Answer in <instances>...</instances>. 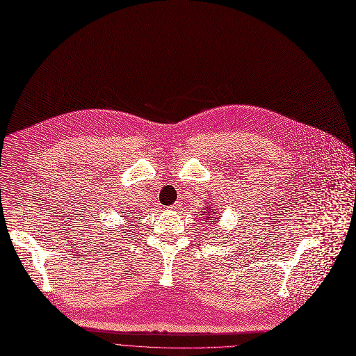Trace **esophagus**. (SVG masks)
I'll return each mask as SVG.
<instances>
[{
	"instance_id": "34e87169",
	"label": "esophagus",
	"mask_w": 356,
	"mask_h": 356,
	"mask_svg": "<svg viewBox=\"0 0 356 356\" xmlns=\"http://www.w3.org/2000/svg\"><path fill=\"white\" fill-rule=\"evenodd\" d=\"M169 208H170L172 211H177V209L180 208V204H179V202H175V204H173V205H170Z\"/></svg>"
}]
</instances>
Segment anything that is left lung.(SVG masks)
I'll return each mask as SVG.
<instances>
[{
    "instance_id": "left-lung-1",
    "label": "left lung",
    "mask_w": 356,
    "mask_h": 356,
    "mask_svg": "<svg viewBox=\"0 0 356 356\" xmlns=\"http://www.w3.org/2000/svg\"><path fill=\"white\" fill-rule=\"evenodd\" d=\"M202 215V218H204V220L205 222H209V226H212L211 223H216V220L215 219H218V218H215V216H218V215H215V212H213V209H211L209 208V211H207V213H201Z\"/></svg>"
}]
</instances>
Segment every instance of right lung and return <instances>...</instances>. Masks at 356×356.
Listing matches in <instances>:
<instances>
[{
    "label": "right lung",
    "instance_id": "right-lung-1",
    "mask_svg": "<svg viewBox=\"0 0 356 356\" xmlns=\"http://www.w3.org/2000/svg\"><path fill=\"white\" fill-rule=\"evenodd\" d=\"M130 216H133V215H130Z\"/></svg>",
    "mask_w": 356,
    "mask_h": 356
}]
</instances>
